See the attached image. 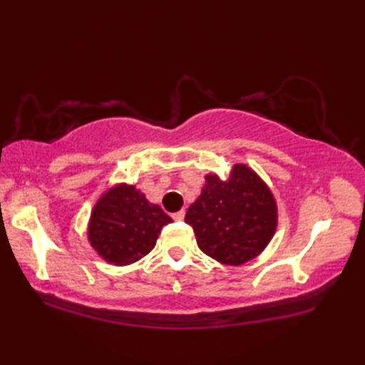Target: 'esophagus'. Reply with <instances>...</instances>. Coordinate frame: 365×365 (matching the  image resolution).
Segmentation results:
<instances>
[{
	"label": "esophagus",
	"mask_w": 365,
	"mask_h": 365,
	"mask_svg": "<svg viewBox=\"0 0 365 365\" xmlns=\"http://www.w3.org/2000/svg\"><path fill=\"white\" fill-rule=\"evenodd\" d=\"M172 219L177 220V222H182L185 219V211L182 209V211H178L175 214H172Z\"/></svg>",
	"instance_id": "esophagus-1"
}]
</instances>
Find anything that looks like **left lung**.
Instances as JSON below:
<instances>
[{"mask_svg":"<svg viewBox=\"0 0 365 365\" xmlns=\"http://www.w3.org/2000/svg\"><path fill=\"white\" fill-rule=\"evenodd\" d=\"M185 222L193 227L205 255L222 264L242 265L262 252L274 237L277 205L255 170L235 164L227 180L206 175Z\"/></svg>","mask_w":365,"mask_h":365,"instance_id":"obj_1","label":"left lung"}]
</instances>
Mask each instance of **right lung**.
Segmentation results:
<instances>
[{
    "instance_id": "right-lung-1",
    "label": "right lung",
    "mask_w": 365,
    "mask_h": 365,
    "mask_svg": "<svg viewBox=\"0 0 365 365\" xmlns=\"http://www.w3.org/2000/svg\"><path fill=\"white\" fill-rule=\"evenodd\" d=\"M172 219L158 205L148 202L133 185H117L106 191L91 212L88 240L104 261L128 265L150 252L160 228Z\"/></svg>"
}]
</instances>
